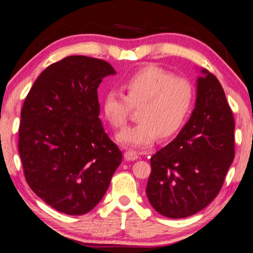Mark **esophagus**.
Instances as JSON below:
<instances>
[{
    "label": "esophagus",
    "instance_id": "34e87169",
    "mask_svg": "<svg viewBox=\"0 0 253 253\" xmlns=\"http://www.w3.org/2000/svg\"><path fill=\"white\" fill-rule=\"evenodd\" d=\"M124 156H125V160L126 161H135L138 158V154H137L136 151H132V149H128V151L125 152L124 154Z\"/></svg>",
    "mask_w": 253,
    "mask_h": 253
}]
</instances>
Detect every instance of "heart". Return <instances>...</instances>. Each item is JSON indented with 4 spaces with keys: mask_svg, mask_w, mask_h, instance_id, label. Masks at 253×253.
I'll return each instance as SVG.
<instances>
[{
    "mask_svg": "<svg viewBox=\"0 0 253 253\" xmlns=\"http://www.w3.org/2000/svg\"><path fill=\"white\" fill-rule=\"evenodd\" d=\"M124 90L113 89L105 95L102 110L115 128L125 125L132 108H139V123L126 127L117 140L131 147H147L162 138L173 136L190 116L195 100L193 84L184 77L155 66H148L124 81Z\"/></svg>",
    "mask_w": 253,
    "mask_h": 253,
    "instance_id": "obj_1",
    "label": "heart"
}]
</instances>
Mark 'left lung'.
Wrapping results in <instances>:
<instances>
[{
  "label": "left lung",
  "instance_id": "left-lung-1",
  "mask_svg": "<svg viewBox=\"0 0 253 253\" xmlns=\"http://www.w3.org/2000/svg\"><path fill=\"white\" fill-rule=\"evenodd\" d=\"M201 72L190 119L151 157L147 198L170 219L193 215L211 203L234 160V119L223 88L215 76Z\"/></svg>",
  "mask_w": 253,
  "mask_h": 253
}]
</instances>
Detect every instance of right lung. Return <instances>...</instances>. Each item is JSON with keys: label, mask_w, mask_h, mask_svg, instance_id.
Returning a JSON list of instances; mask_svg holds the SVG:
<instances>
[{"label": "right lung", "mask_w": 253, "mask_h": 253, "mask_svg": "<svg viewBox=\"0 0 253 253\" xmlns=\"http://www.w3.org/2000/svg\"><path fill=\"white\" fill-rule=\"evenodd\" d=\"M115 74L105 60L70 55L42 71L25 98L19 127L24 176L59 212L91 211L121 165L122 151L99 119L97 92Z\"/></svg>", "instance_id": "obj_1"}]
</instances>
